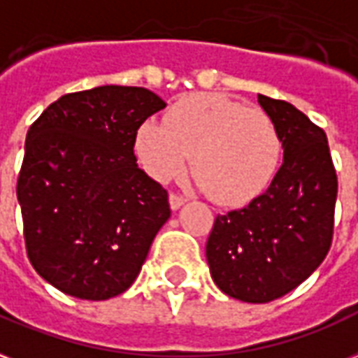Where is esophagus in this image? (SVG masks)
Here are the masks:
<instances>
[{
    "label": "esophagus",
    "instance_id": "1",
    "mask_svg": "<svg viewBox=\"0 0 358 358\" xmlns=\"http://www.w3.org/2000/svg\"><path fill=\"white\" fill-rule=\"evenodd\" d=\"M185 202H187V198L182 196V194H177V192L169 194V206H171V210H179Z\"/></svg>",
    "mask_w": 358,
    "mask_h": 358
}]
</instances>
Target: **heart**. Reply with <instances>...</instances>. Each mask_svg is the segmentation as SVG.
<instances>
[{"instance_id": "heart-1", "label": "heart", "mask_w": 358, "mask_h": 358, "mask_svg": "<svg viewBox=\"0 0 358 358\" xmlns=\"http://www.w3.org/2000/svg\"><path fill=\"white\" fill-rule=\"evenodd\" d=\"M135 154L148 176L169 181L192 164L198 185L223 206L246 204L275 179L282 137L262 108L223 95H192L168 112V125L147 120Z\"/></svg>"}]
</instances>
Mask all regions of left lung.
<instances>
[{
    "label": "left lung",
    "mask_w": 358,
    "mask_h": 358,
    "mask_svg": "<svg viewBox=\"0 0 358 358\" xmlns=\"http://www.w3.org/2000/svg\"><path fill=\"white\" fill-rule=\"evenodd\" d=\"M282 137L284 162L263 194L217 215L206 257L227 296L268 303L324 262L334 236L338 176L328 139L294 104L257 95Z\"/></svg>",
    "instance_id": "obj_1"
}]
</instances>
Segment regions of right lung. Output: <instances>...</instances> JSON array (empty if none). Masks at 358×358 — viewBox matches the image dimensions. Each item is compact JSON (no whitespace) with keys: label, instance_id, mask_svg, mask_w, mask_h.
Returning a JSON list of instances; mask_svg holds the SVG:
<instances>
[{"label":"right lung","instance_id":"obj_1","mask_svg":"<svg viewBox=\"0 0 358 358\" xmlns=\"http://www.w3.org/2000/svg\"><path fill=\"white\" fill-rule=\"evenodd\" d=\"M164 106L145 87L101 85L62 95L26 133L17 181L26 254L62 294L120 296L171 215L168 190L133 152L141 124Z\"/></svg>","mask_w":358,"mask_h":358}]
</instances>
